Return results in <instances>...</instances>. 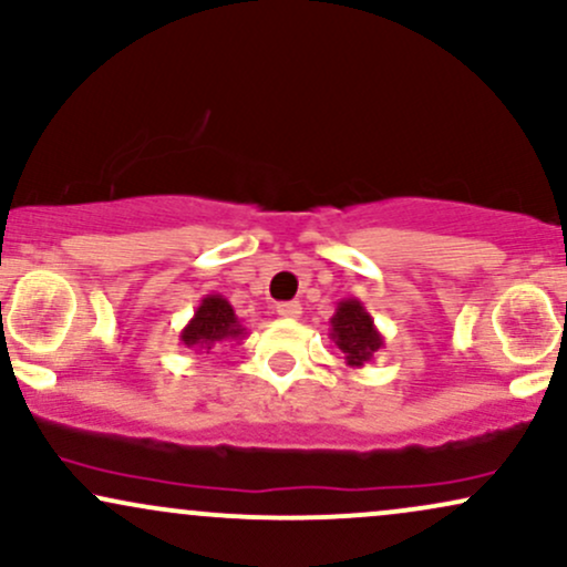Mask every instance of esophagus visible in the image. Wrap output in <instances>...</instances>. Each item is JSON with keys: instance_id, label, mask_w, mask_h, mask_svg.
I'll list each match as a JSON object with an SVG mask.
<instances>
[{"instance_id": "esophagus-1", "label": "esophagus", "mask_w": 567, "mask_h": 567, "mask_svg": "<svg viewBox=\"0 0 567 567\" xmlns=\"http://www.w3.org/2000/svg\"><path fill=\"white\" fill-rule=\"evenodd\" d=\"M277 315L285 317V320H298V317H301V303L298 301L277 303Z\"/></svg>"}]
</instances>
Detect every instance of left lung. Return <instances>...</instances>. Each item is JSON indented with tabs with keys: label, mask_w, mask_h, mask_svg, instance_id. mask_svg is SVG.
Listing matches in <instances>:
<instances>
[{
	"label": "left lung",
	"mask_w": 567,
	"mask_h": 567,
	"mask_svg": "<svg viewBox=\"0 0 567 567\" xmlns=\"http://www.w3.org/2000/svg\"><path fill=\"white\" fill-rule=\"evenodd\" d=\"M330 338L349 368H362L383 349V336L360 298H343L330 317Z\"/></svg>",
	"instance_id": "8db88e82"
}]
</instances>
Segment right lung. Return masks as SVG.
<instances>
[{"label": "right lung", "mask_w": 567, "mask_h": 567, "mask_svg": "<svg viewBox=\"0 0 567 567\" xmlns=\"http://www.w3.org/2000/svg\"><path fill=\"white\" fill-rule=\"evenodd\" d=\"M243 338H247V328H243L239 317L234 315V306L224 296H218V292H210V296L199 301L194 317L181 330L178 341L186 349L210 354V349L224 347V343L231 341L239 343Z\"/></svg>", "instance_id": "add662e5"}]
</instances>
